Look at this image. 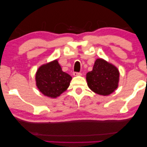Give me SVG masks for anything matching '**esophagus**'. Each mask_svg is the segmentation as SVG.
Masks as SVG:
<instances>
[{
    "label": "esophagus",
    "mask_w": 147,
    "mask_h": 147,
    "mask_svg": "<svg viewBox=\"0 0 147 147\" xmlns=\"http://www.w3.org/2000/svg\"><path fill=\"white\" fill-rule=\"evenodd\" d=\"M73 75L74 76H82V74L79 73V72H74Z\"/></svg>",
    "instance_id": "obj_1"
}]
</instances>
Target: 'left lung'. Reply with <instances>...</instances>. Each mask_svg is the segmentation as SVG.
<instances>
[{"mask_svg":"<svg viewBox=\"0 0 147 147\" xmlns=\"http://www.w3.org/2000/svg\"><path fill=\"white\" fill-rule=\"evenodd\" d=\"M120 72L113 64L98 58L92 71L86 74L88 86L92 92L101 96H108L118 87Z\"/></svg>","mask_w":147,"mask_h":147,"instance_id":"obj_1","label":"left lung"}]
</instances>
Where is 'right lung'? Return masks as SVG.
<instances>
[{
    "mask_svg": "<svg viewBox=\"0 0 147 147\" xmlns=\"http://www.w3.org/2000/svg\"><path fill=\"white\" fill-rule=\"evenodd\" d=\"M72 78L62 71L57 59L40 66L35 74L36 86L44 96L56 98L69 86Z\"/></svg>",
    "mask_w": 147,
    "mask_h": 147,
    "instance_id": "right-lung-1",
    "label": "right lung"
}]
</instances>
